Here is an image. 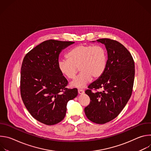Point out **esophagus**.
Instances as JSON below:
<instances>
[{"label":"esophagus","instance_id":"obj_1","mask_svg":"<svg viewBox=\"0 0 151 151\" xmlns=\"http://www.w3.org/2000/svg\"><path fill=\"white\" fill-rule=\"evenodd\" d=\"M78 93L79 94H83V93H84V91L83 90H78Z\"/></svg>","mask_w":151,"mask_h":151}]
</instances>
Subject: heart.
<instances>
[{
	"label": "heart",
	"mask_w": 151,
	"mask_h": 151,
	"mask_svg": "<svg viewBox=\"0 0 151 151\" xmlns=\"http://www.w3.org/2000/svg\"><path fill=\"white\" fill-rule=\"evenodd\" d=\"M67 58L58 61V68L60 72L69 79L74 78L79 68L80 74L70 84L72 87L77 88L85 87L91 78H99L107 63L106 52L100 46H76L68 53Z\"/></svg>",
	"instance_id": "1"
}]
</instances>
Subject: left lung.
<instances>
[{
  "label": "left lung",
  "instance_id": "left-lung-1",
  "mask_svg": "<svg viewBox=\"0 0 151 151\" xmlns=\"http://www.w3.org/2000/svg\"><path fill=\"white\" fill-rule=\"evenodd\" d=\"M97 42L105 45L107 60L103 75L85 91L90 98V103L84 111L91 121L103 124L115 118L130 99L135 69L131 54L121 43L107 38ZM93 89L103 91L93 93Z\"/></svg>",
  "mask_w": 151,
  "mask_h": 151
}]
</instances>
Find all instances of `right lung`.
<instances>
[{"mask_svg":"<svg viewBox=\"0 0 151 151\" xmlns=\"http://www.w3.org/2000/svg\"><path fill=\"white\" fill-rule=\"evenodd\" d=\"M74 42L48 40L24 57L21 69L20 91L23 103L38 121L52 125L65 117L68 102L78 96L66 88L68 81L58 68L59 54Z\"/></svg>","mask_w":151,"mask_h":151,"instance_id":"add662e5","label":"right lung"}]
</instances>
